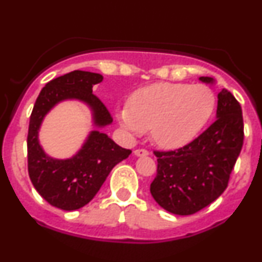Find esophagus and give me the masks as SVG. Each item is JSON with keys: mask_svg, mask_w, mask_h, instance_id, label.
Listing matches in <instances>:
<instances>
[{"mask_svg": "<svg viewBox=\"0 0 262 262\" xmlns=\"http://www.w3.org/2000/svg\"><path fill=\"white\" fill-rule=\"evenodd\" d=\"M148 154H149L148 150H145V149H137V150H134V155L135 156H146Z\"/></svg>", "mask_w": 262, "mask_h": 262, "instance_id": "1", "label": "esophagus"}]
</instances>
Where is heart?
I'll return each mask as SVG.
<instances>
[{
  "instance_id": "obj_1",
  "label": "heart",
  "mask_w": 262,
  "mask_h": 262,
  "mask_svg": "<svg viewBox=\"0 0 262 262\" xmlns=\"http://www.w3.org/2000/svg\"><path fill=\"white\" fill-rule=\"evenodd\" d=\"M214 93L204 85L161 82L135 91L129 108L117 112L125 130L141 134L150 129V138L165 149L183 146L193 139L212 116Z\"/></svg>"
}]
</instances>
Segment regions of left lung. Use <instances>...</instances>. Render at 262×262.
<instances>
[{"mask_svg":"<svg viewBox=\"0 0 262 262\" xmlns=\"http://www.w3.org/2000/svg\"><path fill=\"white\" fill-rule=\"evenodd\" d=\"M214 85V79L200 77ZM215 121L193 141L172 151H154L158 173L150 185L156 203L167 212L189 215L215 201L227 188L243 148L242 107L228 90L218 93Z\"/></svg>","mask_w":262,"mask_h":262,"instance_id":"1","label":"left lung"}]
</instances>
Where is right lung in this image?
Instances as JSON below:
<instances>
[{"mask_svg":"<svg viewBox=\"0 0 262 262\" xmlns=\"http://www.w3.org/2000/svg\"><path fill=\"white\" fill-rule=\"evenodd\" d=\"M103 76L90 71L75 70L47 83L39 93L29 119L27 149L28 172L38 193L52 206L75 210L86 206L100 191L107 176L132 150L117 145L101 129L113 122L110 112L92 93V87ZM80 100L90 108L95 130L90 132L83 146L69 159L48 156L38 143V130L45 116L62 100Z\"/></svg>","mask_w":262,"mask_h":262,"instance_id":"1","label":"right lung"}]
</instances>
